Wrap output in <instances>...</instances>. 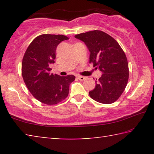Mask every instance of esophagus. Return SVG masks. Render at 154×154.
Masks as SVG:
<instances>
[{
	"mask_svg": "<svg viewBox=\"0 0 154 154\" xmlns=\"http://www.w3.org/2000/svg\"><path fill=\"white\" fill-rule=\"evenodd\" d=\"M77 79L80 81H83L85 79V77L83 76H77Z\"/></svg>",
	"mask_w": 154,
	"mask_h": 154,
	"instance_id": "esophagus-1",
	"label": "esophagus"
}]
</instances>
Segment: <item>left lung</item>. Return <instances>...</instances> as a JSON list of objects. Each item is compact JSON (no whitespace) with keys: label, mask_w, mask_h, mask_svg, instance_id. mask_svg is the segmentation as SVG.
<instances>
[{"label":"left lung","mask_w":154,"mask_h":154,"mask_svg":"<svg viewBox=\"0 0 154 154\" xmlns=\"http://www.w3.org/2000/svg\"><path fill=\"white\" fill-rule=\"evenodd\" d=\"M75 37L83 41L90 51V63L102 72L96 79V86L89 92L93 100L103 104H111L122 95L129 77L126 54L119 43L108 34L93 30L79 34Z\"/></svg>","instance_id":"1"}]
</instances>
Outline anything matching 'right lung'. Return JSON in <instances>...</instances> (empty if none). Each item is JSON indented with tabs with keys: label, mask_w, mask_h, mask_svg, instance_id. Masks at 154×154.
<instances>
[{
	"label": "right lung",
	"mask_w": 154,
	"mask_h": 154,
	"mask_svg": "<svg viewBox=\"0 0 154 154\" xmlns=\"http://www.w3.org/2000/svg\"><path fill=\"white\" fill-rule=\"evenodd\" d=\"M67 36L42 35L36 37L28 46L23 58L22 74L28 90L38 101L53 105L64 100L69 92V85L75 77H62L50 73V64L55 62L56 51Z\"/></svg>",
	"instance_id": "right-lung-1"
}]
</instances>
